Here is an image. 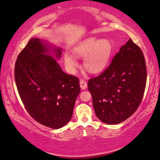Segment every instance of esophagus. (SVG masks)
<instances>
[{"label": "esophagus", "instance_id": "34e87169", "mask_svg": "<svg viewBox=\"0 0 160 160\" xmlns=\"http://www.w3.org/2000/svg\"><path fill=\"white\" fill-rule=\"evenodd\" d=\"M80 86L81 89L85 90L86 88H88V85H87V82H85V80H80Z\"/></svg>", "mask_w": 160, "mask_h": 160}]
</instances>
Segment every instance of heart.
<instances>
[{"mask_svg":"<svg viewBox=\"0 0 160 160\" xmlns=\"http://www.w3.org/2000/svg\"><path fill=\"white\" fill-rule=\"evenodd\" d=\"M113 51L114 47L110 39L88 38L72 48L71 52L73 56L66 52L63 55V59L68 70L74 72L78 66V62L74 56L84 58V68L92 73H98L107 67Z\"/></svg>","mask_w":160,"mask_h":160,"instance_id":"obj_1","label":"heart"}]
</instances>
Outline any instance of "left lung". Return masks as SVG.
<instances>
[{
  "label": "left lung",
  "instance_id": "8db88e82",
  "mask_svg": "<svg viewBox=\"0 0 160 160\" xmlns=\"http://www.w3.org/2000/svg\"><path fill=\"white\" fill-rule=\"evenodd\" d=\"M146 78L143 52L129 38L106 71L89 80L88 89L97 117L108 124L128 119L140 105Z\"/></svg>",
  "mask_w": 160,
  "mask_h": 160
}]
</instances>
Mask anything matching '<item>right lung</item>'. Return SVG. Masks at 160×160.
Wrapping results in <instances>:
<instances>
[{
  "mask_svg": "<svg viewBox=\"0 0 160 160\" xmlns=\"http://www.w3.org/2000/svg\"><path fill=\"white\" fill-rule=\"evenodd\" d=\"M62 54V48L48 40L32 38L14 68L17 88L28 112L54 129L71 120L80 92L78 78L66 74L57 62Z\"/></svg>",
  "mask_w": 160,
  "mask_h": 160,
  "instance_id": "add662e5",
  "label": "right lung"
}]
</instances>
